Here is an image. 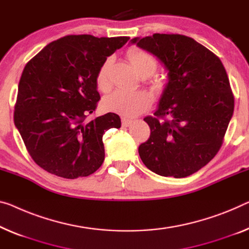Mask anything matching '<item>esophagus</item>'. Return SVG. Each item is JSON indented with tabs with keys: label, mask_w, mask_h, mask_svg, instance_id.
<instances>
[{
	"label": "esophagus",
	"mask_w": 249,
	"mask_h": 249,
	"mask_svg": "<svg viewBox=\"0 0 249 249\" xmlns=\"http://www.w3.org/2000/svg\"><path fill=\"white\" fill-rule=\"evenodd\" d=\"M132 120H129V118H122V125L125 126V127H127V126H129L132 124Z\"/></svg>",
	"instance_id": "obj_1"
}]
</instances>
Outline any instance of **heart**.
<instances>
[{
	"label": "heart",
	"mask_w": 249,
	"mask_h": 249,
	"mask_svg": "<svg viewBox=\"0 0 249 249\" xmlns=\"http://www.w3.org/2000/svg\"><path fill=\"white\" fill-rule=\"evenodd\" d=\"M128 60L137 75L142 78L150 77L158 68V60L153 54L142 49H131L127 53ZM112 58H107L103 62L96 73V87L98 90L106 91L110 86L109 83V67ZM153 87H161V81L153 79L151 81ZM153 99L151 95L145 91L128 92L124 90H115L105 96L102 102V106L105 110L117 113L123 116H136L150 108Z\"/></svg>",
	"instance_id": "b5f03b06"
}]
</instances>
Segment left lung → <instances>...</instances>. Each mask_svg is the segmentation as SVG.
Returning <instances> with one entry per match:
<instances>
[{"label": "left lung", "mask_w": 249, "mask_h": 249, "mask_svg": "<svg viewBox=\"0 0 249 249\" xmlns=\"http://www.w3.org/2000/svg\"><path fill=\"white\" fill-rule=\"evenodd\" d=\"M131 42L154 54L169 78L154 116L144 118L151 134L139 146L141 160L159 176H191L218 153L231 120L235 101L225 67L182 35L154 33Z\"/></svg>", "instance_id": "obj_1"}]
</instances>
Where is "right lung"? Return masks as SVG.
Here are the masks:
<instances>
[{"instance_id":"1","label":"right lung","mask_w":249,"mask_h":249,"mask_svg":"<svg viewBox=\"0 0 249 249\" xmlns=\"http://www.w3.org/2000/svg\"><path fill=\"white\" fill-rule=\"evenodd\" d=\"M128 36H66L36 54L22 72L14 124L36 164L65 179L88 177L101 168L103 135L121 127L107 113L86 123L101 99L96 73Z\"/></svg>"}]
</instances>
